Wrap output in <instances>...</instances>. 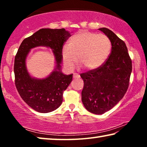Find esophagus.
<instances>
[{"label":"esophagus","mask_w":147,"mask_h":147,"mask_svg":"<svg viewBox=\"0 0 147 147\" xmlns=\"http://www.w3.org/2000/svg\"><path fill=\"white\" fill-rule=\"evenodd\" d=\"M73 78H74V79L79 78H80V75H79L78 74H77V73H74V74H73Z\"/></svg>","instance_id":"1"}]
</instances>
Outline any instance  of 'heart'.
<instances>
[{
    "instance_id": "obj_1",
    "label": "heart",
    "mask_w": 147,
    "mask_h": 147,
    "mask_svg": "<svg viewBox=\"0 0 147 147\" xmlns=\"http://www.w3.org/2000/svg\"><path fill=\"white\" fill-rule=\"evenodd\" d=\"M111 49V41L106 35L80 31L69 39L68 45L63 47L62 59L70 70L76 65L77 57L80 66L86 70H93L106 61Z\"/></svg>"
}]
</instances>
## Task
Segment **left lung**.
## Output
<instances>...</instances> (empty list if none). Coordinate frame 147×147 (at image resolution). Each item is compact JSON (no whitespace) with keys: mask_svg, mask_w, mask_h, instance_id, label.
Masks as SVG:
<instances>
[{"mask_svg":"<svg viewBox=\"0 0 147 147\" xmlns=\"http://www.w3.org/2000/svg\"><path fill=\"white\" fill-rule=\"evenodd\" d=\"M108 36L111 52L102 65L80 74L84 80L82 101L87 110L103 114L113 108L127 91L131 60L124 42L106 28L98 29Z\"/></svg>","mask_w":147,"mask_h":147,"instance_id":"8db88e82","label":"left lung"}]
</instances>
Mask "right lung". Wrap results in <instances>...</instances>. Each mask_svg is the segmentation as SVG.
Here are the masks:
<instances>
[{"instance_id":"add662e5","label":"right lung","mask_w":147,"mask_h":147,"mask_svg":"<svg viewBox=\"0 0 147 147\" xmlns=\"http://www.w3.org/2000/svg\"><path fill=\"white\" fill-rule=\"evenodd\" d=\"M71 36L65 28H42L24 39L15 57V83L23 100L39 113H49L61 106L63 93L73 80V74L61 72L63 43ZM38 46L52 49L55 58L53 71L44 79L32 77L26 68V61L30 50Z\"/></svg>"}]
</instances>
